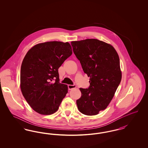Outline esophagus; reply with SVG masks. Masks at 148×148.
Wrapping results in <instances>:
<instances>
[{"mask_svg":"<svg viewBox=\"0 0 148 148\" xmlns=\"http://www.w3.org/2000/svg\"><path fill=\"white\" fill-rule=\"evenodd\" d=\"M68 90H71L74 88H76V85H68Z\"/></svg>","mask_w":148,"mask_h":148,"instance_id":"obj_1","label":"esophagus"}]
</instances>
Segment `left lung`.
<instances>
[{"label": "left lung", "instance_id": "left-lung-1", "mask_svg": "<svg viewBox=\"0 0 148 148\" xmlns=\"http://www.w3.org/2000/svg\"><path fill=\"white\" fill-rule=\"evenodd\" d=\"M74 54L90 77V85L80 88L77 100L80 112L94 115L106 109L112 100L121 79L119 56L113 46L95 39L71 42Z\"/></svg>", "mask_w": 148, "mask_h": 148}]
</instances>
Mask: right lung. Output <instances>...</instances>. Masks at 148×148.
<instances>
[{
  "mask_svg": "<svg viewBox=\"0 0 148 148\" xmlns=\"http://www.w3.org/2000/svg\"><path fill=\"white\" fill-rule=\"evenodd\" d=\"M72 54L69 42H49L35 45L24 57L21 69V92L37 113L56 112L68 92L60 83L58 69Z\"/></svg>",
  "mask_w": 148,
  "mask_h": 148,
  "instance_id": "add662e5",
  "label": "right lung"
}]
</instances>
